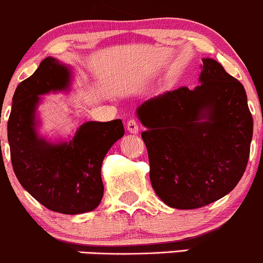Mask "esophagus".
Listing matches in <instances>:
<instances>
[{
    "mask_svg": "<svg viewBox=\"0 0 263 263\" xmlns=\"http://www.w3.org/2000/svg\"><path fill=\"white\" fill-rule=\"evenodd\" d=\"M126 129H128L129 133H132V134H137L138 132H139V125H138L137 120L135 119H130L126 123Z\"/></svg>",
    "mask_w": 263,
    "mask_h": 263,
    "instance_id": "34e87169",
    "label": "esophagus"
}]
</instances>
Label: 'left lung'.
<instances>
[{
  "mask_svg": "<svg viewBox=\"0 0 263 263\" xmlns=\"http://www.w3.org/2000/svg\"><path fill=\"white\" fill-rule=\"evenodd\" d=\"M200 84L180 86L137 110L145 132L152 187L165 204L194 210L216 202L243 176L253 133L245 87L213 59Z\"/></svg>",
  "mask_w": 263,
  "mask_h": 263,
  "instance_id": "left-lung-1",
  "label": "left lung"
}]
</instances>
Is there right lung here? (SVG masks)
Here are the masks:
<instances>
[{
    "instance_id": "add662e5",
    "label": "right lung",
    "mask_w": 263,
    "mask_h": 263,
    "mask_svg": "<svg viewBox=\"0 0 263 263\" xmlns=\"http://www.w3.org/2000/svg\"><path fill=\"white\" fill-rule=\"evenodd\" d=\"M69 67L46 58L18 84L7 123L11 162L18 182L47 210L79 214L95 210L104 193L101 164L111 145L124 135L120 119L86 121L69 142L52 144L35 130L39 95L65 90Z\"/></svg>"
}]
</instances>
